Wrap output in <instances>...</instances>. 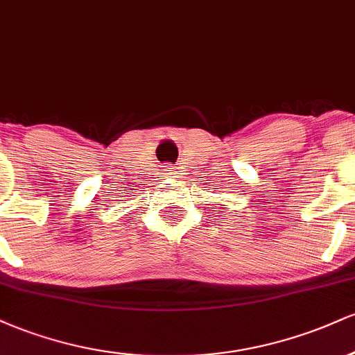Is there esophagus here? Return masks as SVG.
<instances>
[{
    "label": "esophagus",
    "instance_id": "1",
    "mask_svg": "<svg viewBox=\"0 0 355 355\" xmlns=\"http://www.w3.org/2000/svg\"><path fill=\"white\" fill-rule=\"evenodd\" d=\"M164 172H165L166 177H170V178H175V177H177V170H175L172 165H165V170H164Z\"/></svg>",
    "mask_w": 355,
    "mask_h": 355
}]
</instances>
